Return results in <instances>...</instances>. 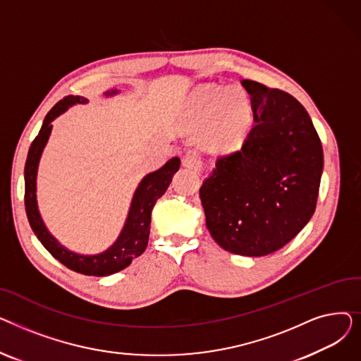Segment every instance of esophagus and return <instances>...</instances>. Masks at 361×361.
<instances>
[{
    "label": "esophagus",
    "instance_id": "1",
    "mask_svg": "<svg viewBox=\"0 0 361 361\" xmlns=\"http://www.w3.org/2000/svg\"><path fill=\"white\" fill-rule=\"evenodd\" d=\"M183 164L187 168H192L195 171H200L202 169V158L199 155V152L195 150V149L188 150L187 154L184 155V158H183Z\"/></svg>",
    "mask_w": 361,
    "mask_h": 361
}]
</instances>
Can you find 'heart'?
<instances>
[{"label":"heart","mask_w":361,"mask_h":361,"mask_svg":"<svg viewBox=\"0 0 361 361\" xmlns=\"http://www.w3.org/2000/svg\"><path fill=\"white\" fill-rule=\"evenodd\" d=\"M188 117L195 127L209 124L204 145L214 152L238 149L247 137L253 108L249 94L238 86L206 87L188 101Z\"/></svg>","instance_id":"obj_1"}]
</instances>
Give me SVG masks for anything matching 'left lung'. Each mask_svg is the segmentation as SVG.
I'll use <instances>...</instances> for the list:
<instances>
[{"label":"left lung","instance_id":"left-lung-1","mask_svg":"<svg viewBox=\"0 0 361 361\" xmlns=\"http://www.w3.org/2000/svg\"><path fill=\"white\" fill-rule=\"evenodd\" d=\"M255 126L240 150L216 159L200 187L206 226L226 252L267 256L291 241L314 214L324 150L290 93L243 80Z\"/></svg>","mask_w":361,"mask_h":361}]
</instances>
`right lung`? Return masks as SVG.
I'll return each instance as SVG.
<instances>
[{
    "label": "right lung",
    "mask_w": 361,
    "mask_h": 361,
    "mask_svg": "<svg viewBox=\"0 0 361 361\" xmlns=\"http://www.w3.org/2000/svg\"><path fill=\"white\" fill-rule=\"evenodd\" d=\"M118 90H106L105 97L117 94ZM87 104L83 97H66L56 102L54 108L47 114L39 135L35 137L29 147V154L25 165V206L29 224L35 235L42 243L44 247L68 269L83 275L108 276L123 271L131 263L133 259L139 257L147 245L150 231V215L157 200L166 192L173 176L180 168V158L169 159L164 166L149 173L139 183L135 195H133L126 224L117 240L109 247L98 255H80L68 250L56 240L47 228L39 214L36 200V177L37 166L42 157V152L48 143L52 130V121L64 114L71 105Z\"/></svg>",
    "instance_id": "1"
}]
</instances>
